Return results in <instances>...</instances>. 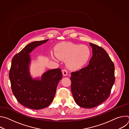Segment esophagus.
Wrapping results in <instances>:
<instances>
[{"mask_svg":"<svg viewBox=\"0 0 129 129\" xmlns=\"http://www.w3.org/2000/svg\"><path fill=\"white\" fill-rule=\"evenodd\" d=\"M62 74L63 76H66L67 75V71L66 70H62Z\"/></svg>","mask_w":129,"mask_h":129,"instance_id":"obj_1","label":"esophagus"}]
</instances>
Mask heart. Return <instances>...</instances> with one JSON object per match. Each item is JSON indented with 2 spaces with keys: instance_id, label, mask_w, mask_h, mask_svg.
<instances>
[{
  "instance_id": "1",
  "label": "heart",
  "mask_w": 129,
  "mask_h": 129,
  "mask_svg": "<svg viewBox=\"0 0 129 129\" xmlns=\"http://www.w3.org/2000/svg\"><path fill=\"white\" fill-rule=\"evenodd\" d=\"M54 53L58 59L65 61L66 67L71 71L82 68L89 61L91 55L90 50L87 45L72 42H64L57 45ZM55 57L53 54L50 55V59L56 61Z\"/></svg>"
}]
</instances>
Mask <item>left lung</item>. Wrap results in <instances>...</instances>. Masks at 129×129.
<instances>
[{
  "label": "left lung",
  "instance_id": "left-lung-1",
  "mask_svg": "<svg viewBox=\"0 0 129 129\" xmlns=\"http://www.w3.org/2000/svg\"><path fill=\"white\" fill-rule=\"evenodd\" d=\"M92 57L89 65L71 72V90L75 101L84 108H94L109 96L114 83V65L104 49L89 43Z\"/></svg>",
  "mask_w": 129,
  "mask_h": 129
}]
</instances>
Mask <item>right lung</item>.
Instances as JSON below:
<instances>
[{
  "instance_id": "obj_1",
  "label": "right lung",
  "mask_w": 129,
  "mask_h": 129,
  "mask_svg": "<svg viewBox=\"0 0 129 129\" xmlns=\"http://www.w3.org/2000/svg\"><path fill=\"white\" fill-rule=\"evenodd\" d=\"M48 41H35L27 44L14 56L9 72L13 93L20 104L34 110L48 106L56 94L57 85L62 78L60 68L48 70L40 78H33L29 71V53Z\"/></svg>"
}]
</instances>
